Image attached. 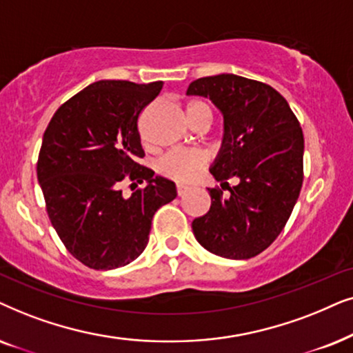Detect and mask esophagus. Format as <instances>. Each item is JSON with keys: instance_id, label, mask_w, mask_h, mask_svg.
Returning a JSON list of instances; mask_svg holds the SVG:
<instances>
[{"instance_id": "esophagus-1", "label": "esophagus", "mask_w": 353, "mask_h": 353, "mask_svg": "<svg viewBox=\"0 0 353 353\" xmlns=\"http://www.w3.org/2000/svg\"><path fill=\"white\" fill-rule=\"evenodd\" d=\"M187 190H189V187H187V185L177 184V195H179V196H184L187 194Z\"/></svg>"}]
</instances>
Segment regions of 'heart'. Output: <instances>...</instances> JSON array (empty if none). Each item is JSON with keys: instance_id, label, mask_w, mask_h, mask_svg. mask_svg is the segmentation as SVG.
Wrapping results in <instances>:
<instances>
[{"instance_id": "heart-1", "label": "heart", "mask_w": 353, "mask_h": 353, "mask_svg": "<svg viewBox=\"0 0 353 353\" xmlns=\"http://www.w3.org/2000/svg\"><path fill=\"white\" fill-rule=\"evenodd\" d=\"M199 111H210V108L206 103L200 100H192L187 103L185 106L187 119ZM205 164H206V157L205 153L200 152V150L177 148V150H171V152L166 153L161 159H159L158 172L169 177V179L179 181V182H190L196 174L200 172V169L203 168Z\"/></svg>"}]
</instances>
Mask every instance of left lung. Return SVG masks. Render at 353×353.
<instances>
[{
    "label": "left lung",
    "mask_w": 353,
    "mask_h": 353,
    "mask_svg": "<svg viewBox=\"0 0 353 353\" xmlns=\"http://www.w3.org/2000/svg\"><path fill=\"white\" fill-rule=\"evenodd\" d=\"M187 95L210 98L223 112L224 137L210 172L239 184L208 189L210 211L192 223L201 247L248 260L271 245L292 213L303 182V132L285 98L266 83L219 74L196 79Z\"/></svg>",
    "instance_id": "obj_1"
}]
</instances>
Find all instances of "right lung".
<instances>
[{
	"label": "right lung",
	"mask_w": 353,
	"mask_h": 353,
	"mask_svg": "<svg viewBox=\"0 0 353 353\" xmlns=\"http://www.w3.org/2000/svg\"><path fill=\"white\" fill-rule=\"evenodd\" d=\"M163 82L98 81L58 108L43 134L37 177L54 231L70 255L93 270H114L145 250L159 206L176 184L139 164L137 121ZM142 190L125 199L120 182Z\"/></svg>",
	"instance_id": "right-lung-1"
}]
</instances>
